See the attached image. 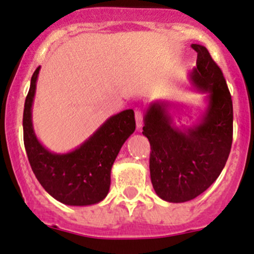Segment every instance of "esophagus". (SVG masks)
Masks as SVG:
<instances>
[{"label":"esophagus","mask_w":254,"mask_h":254,"mask_svg":"<svg viewBox=\"0 0 254 254\" xmlns=\"http://www.w3.org/2000/svg\"><path fill=\"white\" fill-rule=\"evenodd\" d=\"M135 122H136V128L140 129L142 126V113L140 110H135Z\"/></svg>","instance_id":"obj_1"}]
</instances>
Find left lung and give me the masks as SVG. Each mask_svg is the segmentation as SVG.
Masks as SVG:
<instances>
[{"label": "left lung", "mask_w": 254, "mask_h": 254, "mask_svg": "<svg viewBox=\"0 0 254 254\" xmlns=\"http://www.w3.org/2000/svg\"><path fill=\"white\" fill-rule=\"evenodd\" d=\"M190 72L194 90L205 93V109L190 126L174 125V104L151 102L145 109L142 134L151 145L153 190L169 203H185L205 192L223 170L233 141V102L222 70L203 45ZM174 114V112H173Z\"/></svg>", "instance_id": "obj_1"}]
</instances>
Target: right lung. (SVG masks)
I'll return each instance as SVG.
<instances>
[{
	"label": "right lung",
	"instance_id": "obj_1",
	"mask_svg": "<svg viewBox=\"0 0 254 254\" xmlns=\"http://www.w3.org/2000/svg\"><path fill=\"white\" fill-rule=\"evenodd\" d=\"M38 67L31 78L24 108V144L28 162L43 189L60 203L87 206L102 201L110 189V173L125 141L135 130L133 109L107 119L78 147L64 153L48 150L37 138L32 105Z\"/></svg>",
	"mask_w": 254,
	"mask_h": 254
}]
</instances>
